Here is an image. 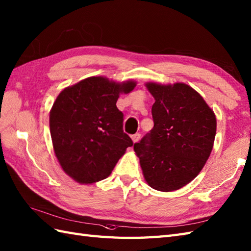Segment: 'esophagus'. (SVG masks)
I'll use <instances>...</instances> for the list:
<instances>
[{"label": "esophagus", "instance_id": "obj_1", "mask_svg": "<svg viewBox=\"0 0 251 251\" xmlns=\"http://www.w3.org/2000/svg\"><path fill=\"white\" fill-rule=\"evenodd\" d=\"M139 139H140V134H139V133L133 134V135H132V140H133V143H137Z\"/></svg>", "mask_w": 251, "mask_h": 251}]
</instances>
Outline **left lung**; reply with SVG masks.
Segmentation results:
<instances>
[{"instance_id":"8db88e82","label":"left lung","mask_w":251,"mask_h":251,"mask_svg":"<svg viewBox=\"0 0 251 251\" xmlns=\"http://www.w3.org/2000/svg\"><path fill=\"white\" fill-rule=\"evenodd\" d=\"M154 97L153 129L134 144L147 183L172 192L186 185L203 168L213 148L216 118L203 98L188 85L148 83Z\"/></svg>"}]
</instances>
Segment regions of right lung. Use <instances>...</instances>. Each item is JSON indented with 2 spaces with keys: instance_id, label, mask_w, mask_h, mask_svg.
Returning a JSON list of instances; mask_svg holds the SVG:
<instances>
[{
  "instance_id": "right-lung-1",
  "label": "right lung",
  "mask_w": 251,
  "mask_h": 251,
  "mask_svg": "<svg viewBox=\"0 0 251 251\" xmlns=\"http://www.w3.org/2000/svg\"><path fill=\"white\" fill-rule=\"evenodd\" d=\"M135 85L93 76L56 98L50 113L53 148L73 180L90 184L106 179L126 149L133 146L124 132V114L116 102L120 93H130Z\"/></svg>"
}]
</instances>
